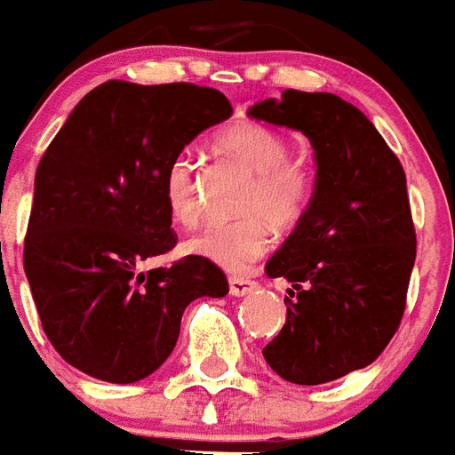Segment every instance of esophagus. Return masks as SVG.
Listing matches in <instances>:
<instances>
[{"label": "esophagus", "instance_id": "esophagus-1", "mask_svg": "<svg viewBox=\"0 0 455 455\" xmlns=\"http://www.w3.org/2000/svg\"><path fill=\"white\" fill-rule=\"evenodd\" d=\"M257 284L252 279H244V276H230V294L233 296H247L252 294Z\"/></svg>", "mask_w": 455, "mask_h": 455}]
</instances>
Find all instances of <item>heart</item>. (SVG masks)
I'll list each match as a JSON object with an SVG mask.
<instances>
[{
	"mask_svg": "<svg viewBox=\"0 0 455 455\" xmlns=\"http://www.w3.org/2000/svg\"><path fill=\"white\" fill-rule=\"evenodd\" d=\"M215 147L243 169L252 171V181L244 186L240 203L247 215L208 225L186 243V252L228 272H247L272 243V222L276 228H294L304 218L314 201L315 173L308 161L289 154V141L282 132L254 119L235 122L218 132ZM161 193L173 220L181 225L198 220L196 171L186 156L166 166Z\"/></svg>",
	"mask_w": 455,
	"mask_h": 455,
	"instance_id": "obj_1",
	"label": "heart"
}]
</instances>
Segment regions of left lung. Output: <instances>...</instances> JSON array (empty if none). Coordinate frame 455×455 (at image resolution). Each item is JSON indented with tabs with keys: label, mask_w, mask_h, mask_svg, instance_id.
I'll return each instance as SVG.
<instances>
[{
	"label": "left lung",
	"mask_w": 455,
	"mask_h": 455,
	"mask_svg": "<svg viewBox=\"0 0 455 455\" xmlns=\"http://www.w3.org/2000/svg\"><path fill=\"white\" fill-rule=\"evenodd\" d=\"M247 115L304 132L314 147V201L267 262L294 289L262 355L286 382L323 385L375 363L397 333L417 257L407 176L375 124L338 95L284 90Z\"/></svg>",
	"instance_id": "8db88e82"
}]
</instances>
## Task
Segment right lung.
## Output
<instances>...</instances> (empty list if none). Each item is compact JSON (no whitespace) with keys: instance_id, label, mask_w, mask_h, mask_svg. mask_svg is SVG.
I'll list each match as a JSON object with an SVG mask.
<instances>
[{"instance_id":"right-lung-1","label":"right lung","mask_w":455,"mask_h":455,"mask_svg":"<svg viewBox=\"0 0 455 455\" xmlns=\"http://www.w3.org/2000/svg\"><path fill=\"white\" fill-rule=\"evenodd\" d=\"M233 115L191 83L108 80L70 112L34 181L24 272L51 346L115 385L149 377L176 347L186 306L230 291L196 254L141 269L176 244L161 183L203 130Z\"/></svg>"}]
</instances>
